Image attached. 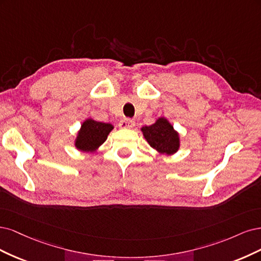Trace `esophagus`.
<instances>
[{"instance_id":"1","label":"esophagus","mask_w":261,"mask_h":261,"mask_svg":"<svg viewBox=\"0 0 261 261\" xmlns=\"http://www.w3.org/2000/svg\"><path fill=\"white\" fill-rule=\"evenodd\" d=\"M119 127L121 129H131V128L134 127V121L132 119H129V118H123L119 122Z\"/></svg>"}]
</instances>
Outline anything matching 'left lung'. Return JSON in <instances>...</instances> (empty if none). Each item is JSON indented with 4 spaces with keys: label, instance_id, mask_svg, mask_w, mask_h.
I'll use <instances>...</instances> for the list:
<instances>
[{
    "label": "left lung",
    "instance_id": "1",
    "mask_svg": "<svg viewBox=\"0 0 261 261\" xmlns=\"http://www.w3.org/2000/svg\"><path fill=\"white\" fill-rule=\"evenodd\" d=\"M143 137L149 146L163 155H173L180 148V134L165 117H159L156 121L142 127Z\"/></svg>",
    "mask_w": 261,
    "mask_h": 261
}]
</instances>
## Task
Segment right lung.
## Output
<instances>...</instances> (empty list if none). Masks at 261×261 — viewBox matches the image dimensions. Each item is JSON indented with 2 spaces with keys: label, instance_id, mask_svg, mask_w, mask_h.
<instances>
[{
  "label": "right lung",
  "instance_id": "add662e5",
  "mask_svg": "<svg viewBox=\"0 0 261 261\" xmlns=\"http://www.w3.org/2000/svg\"><path fill=\"white\" fill-rule=\"evenodd\" d=\"M114 129L112 123L99 122L87 118L74 139V147L83 153H95L99 146L107 140L108 134Z\"/></svg>",
  "mask_w": 261,
  "mask_h": 261
}]
</instances>
